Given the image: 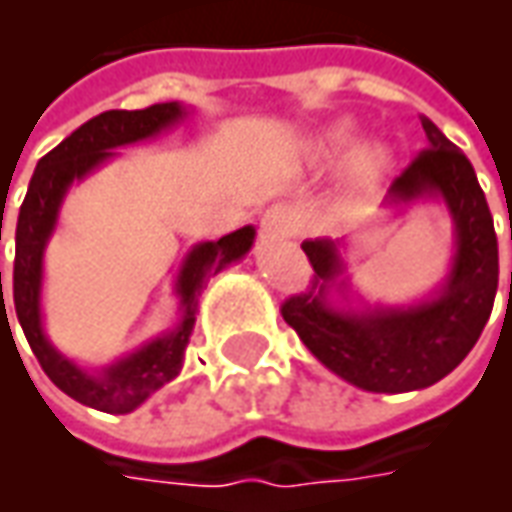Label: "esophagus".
Listing matches in <instances>:
<instances>
[{"label":"esophagus","mask_w":512,"mask_h":512,"mask_svg":"<svg viewBox=\"0 0 512 512\" xmlns=\"http://www.w3.org/2000/svg\"><path fill=\"white\" fill-rule=\"evenodd\" d=\"M296 233V219L285 208H271L260 219V235L263 238H288Z\"/></svg>","instance_id":"obj_1"}]
</instances>
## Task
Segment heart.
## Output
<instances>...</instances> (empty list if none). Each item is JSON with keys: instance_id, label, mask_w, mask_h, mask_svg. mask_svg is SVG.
<instances>
[{"instance_id": "b5f03b06", "label": "heart", "mask_w": 512, "mask_h": 512, "mask_svg": "<svg viewBox=\"0 0 512 512\" xmlns=\"http://www.w3.org/2000/svg\"><path fill=\"white\" fill-rule=\"evenodd\" d=\"M351 142V128L348 126H334L326 128L323 134H318V139L312 142V156L315 158H332L337 156L340 150H345ZM386 164H389V156L381 145H362L351 156V164H348V178L354 183L356 189H370L373 183L381 180V175L386 172Z\"/></svg>"}]
</instances>
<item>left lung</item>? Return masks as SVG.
Returning a JSON list of instances; mask_svg holds the SVG:
<instances>
[{
    "mask_svg": "<svg viewBox=\"0 0 512 512\" xmlns=\"http://www.w3.org/2000/svg\"><path fill=\"white\" fill-rule=\"evenodd\" d=\"M428 147L386 191L384 205L441 200L455 224V257L436 296L411 307H334L329 293L343 288L340 244L304 241L315 271L312 288L282 304V318L296 329L312 356L365 392H414L436 384L461 365L491 318L499 285V246L494 216L474 167L439 128L422 115ZM512 241V227H510Z\"/></svg>",
    "mask_w": 512,
    "mask_h": 512,
    "instance_id": "1",
    "label": "left lung"
}]
</instances>
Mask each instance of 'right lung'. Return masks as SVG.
Returning <instances> with one entry per match:
<instances>
[{
    "instance_id": "right-lung-1",
    "label": "right lung",
    "mask_w": 512,
    "mask_h": 512,
    "mask_svg": "<svg viewBox=\"0 0 512 512\" xmlns=\"http://www.w3.org/2000/svg\"><path fill=\"white\" fill-rule=\"evenodd\" d=\"M186 117V106L178 101L153 104L147 109H112L87 120L51 153L40 158L35 175L29 180L27 197L21 202L16 224V263H13V304L21 329L27 334L32 354L38 356L43 373L60 386L62 392L84 406L106 414H128L142 406L147 397L169 384L183 367V351L189 345L191 329L197 321V299L208 279L216 277L224 266L249 252L255 241V227L222 235L219 241H205L191 249L180 266L175 293L180 299V321L172 332L142 345L134 354L101 370H84L68 356H62L43 332L40 318V285H43V252L57 227L60 205L73 180L87 178L106 158L117 156L115 147L134 145L142 139L161 134ZM2 224V222H0ZM2 299V271H0ZM5 307V299H2ZM7 321V315H5ZM10 329V326H7ZM13 337V334H10Z\"/></svg>"
}]
</instances>
